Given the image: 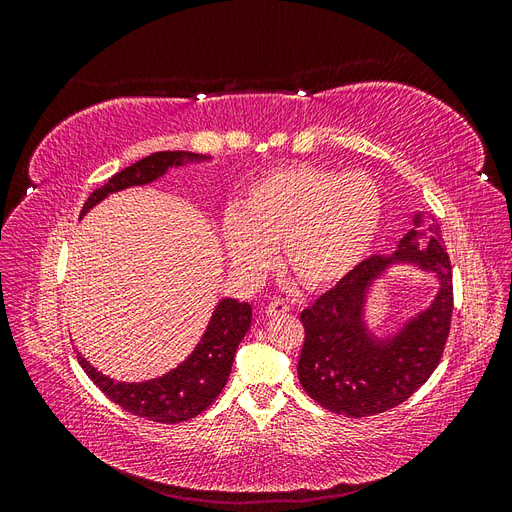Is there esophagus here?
<instances>
[{
    "label": "esophagus",
    "instance_id": "34e87169",
    "mask_svg": "<svg viewBox=\"0 0 512 512\" xmlns=\"http://www.w3.org/2000/svg\"><path fill=\"white\" fill-rule=\"evenodd\" d=\"M265 312H267V316H280V314L290 312V305H288V301H284V299H273V301L265 307Z\"/></svg>",
    "mask_w": 512,
    "mask_h": 512
}]
</instances>
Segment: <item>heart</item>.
Instances as JSON below:
<instances>
[{
  "label": "heart",
  "mask_w": 512,
  "mask_h": 512,
  "mask_svg": "<svg viewBox=\"0 0 512 512\" xmlns=\"http://www.w3.org/2000/svg\"><path fill=\"white\" fill-rule=\"evenodd\" d=\"M380 218L382 194L369 175L294 164L247 185L237 211L224 215L222 241L245 275L269 269L282 243L290 273L307 288H324L359 265Z\"/></svg>",
  "instance_id": "1"
}]
</instances>
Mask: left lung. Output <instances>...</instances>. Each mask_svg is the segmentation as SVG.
Returning a JSON list of instances; mask_svg holds the SVG:
<instances>
[{"instance_id": "left-lung-1", "label": "left lung", "mask_w": 512, "mask_h": 512, "mask_svg": "<svg viewBox=\"0 0 512 512\" xmlns=\"http://www.w3.org/2000/svg\"><path fill=\"white\" fill-rule=\"evenodd\" d=\"M414 228L399 239L391 256H371L356 265L335 288L303 309L305 342L299 380L322 408L350 418L391 410L427 382L438 367L453 316V271L436 226ZM393 264H412L433 272L439 292L397 334L380 338L368 329L364 312L368 292Z\"/></svg>"}]
</instances>
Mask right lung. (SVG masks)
Wrapping results in <instances>:
<instances>
[{"label": "right lung", "instance_id": "add662e5", "mask_svg": "<svg viewBox=\"0 0 512 512\" xmlns=\"http://www.w3.org/2000/svg\"><path fill=\"white\" fill-rule=\"evenodd\" d=\"M211 160L203 153L192 151H158L138 160L136 164L123 168L113 175L98 190L91 192L81 211V218L94 209L98 203L121 190L134 188V185H147L164 177L168 168H177L188 162ZM252 324V305L239 303L237 299H222L213 309V316L207 324V331L192 354L179 363L168 374L145 380V382H115L104 376L91 365L85 356L79 354V363L85 374L98 389L115 401L117 406L136 416L156 423H181L198 416L209 408L228 382L232 361H235L237 348Z\"/></svg>", "mask_w": 512, "mask_h": 512}]
</instances>
